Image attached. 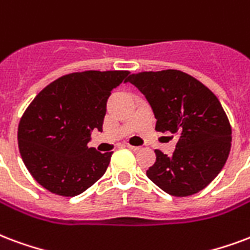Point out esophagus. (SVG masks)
I'll return each instance as SVG.
<instances>
[{"mask_svg":"<svg viewBox=\"0 0 250 250\" xmlns=\"http://www.w3.org/2000/svg\"><path fill=\"white\" fill-rule=\"evenodd\" d=\"M125 147H128V148L130 149H132V151H135V152H136V151H140V149H142V147H138V146H131V144H125Z\"/></svg>","mask_w":250,"mask_h":250,"instance_id":"1","label":"esophagus"}]
</instances>
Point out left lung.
Wrapping results in <instances>:
<instances>
[{"label": "left lung", "instance_id": "8db88e82", "mask_svg": "<svg viewBox=\"0 0 250 250\" xmlns=\"http://www.w3.org/2000/svg\"><path fill=\"white\" fill-rule=\"evenodd\" d=\"M152 107L155 130L179 136L172 156L156 149L147 176L168 195L186 197L204 189L223 169L232 128L221 103L200 81L180 70L131 74Z\"/></svg>", "mask_w": 250, "mask_h": 250}]
</instances>
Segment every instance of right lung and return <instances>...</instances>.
I'll list each match as a JSON object with an SVG mask.
<instances>
[{
  "label": "right lung",
  "mask_w": 250,
  "mask_h": 250,
  "mask_svg": "<svg viewBox=\"0 0 250 250\" xmlns=\"http://www.w3.org/2000/svg\"><path fill=\"white\" fill-rule=\"evenodd\" d=\"M130 71H81L61 77L31 102L18 125V148L38 184L73 197L106 172L112 152L90 148L91 131H102L111 90Z\"/></svg>",
  "instance_id": "1"
}]
</instances>
